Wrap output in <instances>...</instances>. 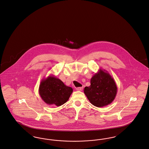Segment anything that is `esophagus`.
<instances>
[{
    "label": "esophagus",
    "instance_id": "1",
    "mask_svg": "<svg viewBox=\"0 0 149 149\" xmlns=\"http://www.w3.org/2000/svg\"><path fill=\"white\" fill-rule=\"evenodd\" d=\"M76 90H77V91H81L82 90H83V87H77V88H76Z\"/></svg>",
    "mask_w": 149,
    "mask_h": 149
}]
</instances>
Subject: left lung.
<instances>
[{
	"mask_svg": "<svg viewBox=\"0 0 149 149\" xmlns=\"http://www.w3.org/2000/svg\"><path fill=\"white\" fill-rule=\"evenodd\" d=\"M91 85L85 87L84 93L91 104L102 107L115 100L117 87L115 80L105 70L100 68L91 79Z\"/></svg>",
	"mask_w": 149,
	"mask_h": 149,
	"instance_id": "1",
	"label": "left lung"
}]
</instances>
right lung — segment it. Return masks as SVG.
I'll return each instance as SVG.
<instances>
[{"label": "right lung", "mask_w": 149, "mask_h": 149, "mask_svg": "<svg viewBox=\"0 0 149 149\" xmlns=\"http://www.w3.org/2000/svg\"><path fill=\"white\" fill-rule=\"evenodd\" d=\"M73 92V89L64 84L58 78L50 75L43 78L39 85V94L49 105L60 106L65 104Z\"/></svg>", "instance_id": "right-lung-1"}]
</instances>
